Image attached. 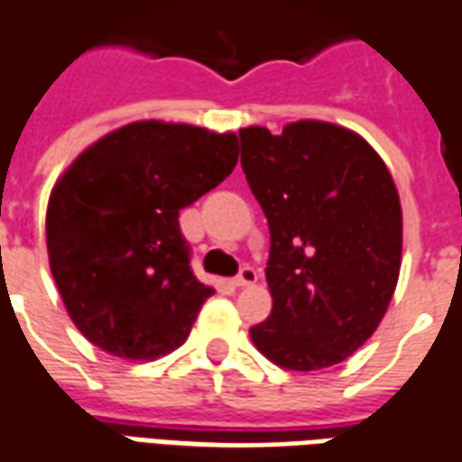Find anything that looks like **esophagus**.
I'll return each instance as SVG.
<instances>
[{
	"instance_id": "esophagus-1",
	"label": "esophagus",
	"mask_w": 462,
	"mask_h": 462,
	"mask_svg": "<svg viewBox=\"0 0 462 462\" xmlns=\"http://www.w3.org/2000/svg\"><path fill=\"white\" fill-rule=\"evenodd\" d=\"M232 282H235L237 287L254 285V282H257V270H254V267H250V264H245V267L240 270V275L235 277Z\"/></svg>"
}]
</instances>
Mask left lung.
Segmentation results:
<instances>
[{"mask_svg": "<svg viewBox=\"0 0 462 462\" xmlns=\"http://www.w3.org/2000/svg\"><path fill=\"white\" fill-rule=\"evenodd\" d=\"M240 144L270 225L273 312L250 337L285 370L337 365L375 332L398 285L395 182L363 137L330 122L302 119L282 134L247 127Z\"/></svg>", "mask_w": 462, "mask_h": 462, "instance_id": "1", "label": "left lung"}]
</instances>
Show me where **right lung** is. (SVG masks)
Wrapping results in <instances>:
<instances>
[{"label": "right lung", "mask_w": 462, "mask_h": 462, "mask_svg": "<svg viewBox=\"0 0 462 462\" xmlns=\"http://www.w3.org/2000/svg\"><path fill=\"white\" fill-rule=\"evenodd\" d=\"M237 164L232 132L132 122L95 142L54 185L47 253L64 308L87 340L127 360L185 343L215 292L189 267L180 209Z\"/></svg>", "instance_id": "right-lung-1"}]
</instances>
